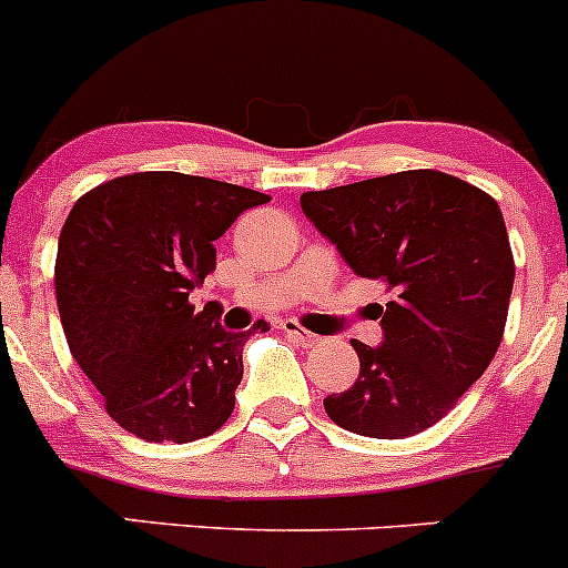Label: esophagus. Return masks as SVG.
I'll return each instance as SVG.
<instances>
[{
  "instance_id": "obj_1",
  "label": "esophagus",
  "mask_w": 568,
  "mask_h": 568,
  "mask_svg": "<svg viewBox=\"0 0 568 568\" xmlns=\"http://www.w3.org/2000/svg\"><path fill=\"white\" fill-rule=\"evenodd\" d=\"M282 331L286 333V336L292 338V342H297V344H301V347H317V344L323 342V338H320L317 333L306 331V327H301V325H297L295 320H286V323L282 325Z\"/></svg>"
}]
</instances>
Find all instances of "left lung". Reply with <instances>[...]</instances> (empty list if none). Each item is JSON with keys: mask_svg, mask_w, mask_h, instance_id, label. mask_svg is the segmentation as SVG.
Listing matches in <instances>:
<instances>
[{"mask_svg": "<svg viewBox=\"0 0 568 568\" xmlns=\"http://www.w3.org/2000/svg\"><path fill=\"white\" fill-rule=\"evenodd\" d=\"M301 207L358 276L394 292L383 344L353 338L361 374L325 413L379 440L429 429L487 372L506 331L514 254L498 202L454 174L410 169L306 191Z\"/></svg>", "mask_w": 568, "mask_h": 568, "instance_id": "8db88e82", "label": "left lung"}]
</instances>
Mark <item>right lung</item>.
Returning a JSON list of instances; mask_svg holds the SVG:
<instances>
[{
    "label": "right lung",
    "instance_id": "right-lung-1",
    "mask_svg": "<svg viewBox=\"0 0 568 568\" xmlns=\"http://www.w3.org/2000/svg\"><path fill=\"white\" fill-rule=\"evenodd\" d=\"M265 202L221 180L136 172L87 191L70 210L54 265L62 331L131 435L191 443L235 410L251 331H224L194 312L189 292L215 271L213 243Z\"/></svg>",
    "mask_w": 568,
    "mask_h": 568
}]
</instances>
